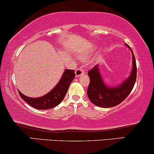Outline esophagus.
I'll list each match as a JSON object with an SVG mask.
<instances>
[{
	"label": "esophagus",
	"mask_w": 154,
	"mask_h": 154,
	"mask_svg": "<svg viewBox=\"0 0 154 154\" xmlns=\"http://www.w3.org/2000/svg\"><path fill=\"white\" fill-rule=\"evenodd\" d=\"M83 73H84V70L82 68H79L75 70V76L76 77L80 76L81 75H82Z\"/></svg>",
	"instance_id": "1"
}]
</instances>
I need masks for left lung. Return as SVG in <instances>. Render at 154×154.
I'll list each match as a JSON object with an SVG mask.
<instances>
[{
	"label": "left lung",
	"instance_id": "8db88e82",
	"mask_svg": "<svg viewBox=\"0 0 154 154\" xmlns=\"http://www.w3.org/2000/svg\"><path fill=\"white\" fill-rule=\"evenodd\" d=\"M126 46L131 51L133 56V68L131 73L127 79L116 87H109L104 83L100 75L98 65L89 70L90 77L87 95L91 101L96 106L102 108H110L119 105L128 97L136 83L137 68L134 52L128 44Z\"/></svg>",
	"mask_w": 154,
	"mask_h": 154
}]
</instances>
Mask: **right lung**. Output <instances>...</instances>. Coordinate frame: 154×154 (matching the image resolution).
I'll use <instances>...</instances> for the list:
<instances>
[{"label": "right lung", "mask_w": 154, "mask_h": 154, "mask_svg": "<svg viewBox=\"0 0 154 154\" xmlns=\"http://www.w3.org/2000/svg\"><path fill=\"white\" fill-rule=\"evenodd\" d=\"M75 76L74 70L66 69L58 84L50 92L39 98H30L18 91V94L26 103L39 110L51 109L61 103L65 97L70 84Z\"/></svg>", "instance_id": "add662e5"}]
</instances>
